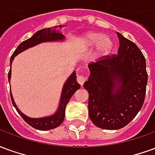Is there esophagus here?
<instances>
[{
  "label": "esophagus",
  "mask_w": 155,
  "mask_h": 155,
  "mask_svg": "<svg viewBox=\"0 0 155 155\" xmlns=\"http://www.w3.org/2000/svg\"><path fill=\"white\" fill-rule=\"evenodd\" d=\"M85 80H86V79H85V77L83 76V75H78L77 76V82L79 83V84H81V86L84 84Z\"/></svg>",
  "instance_id": "1"
}]
</instances>
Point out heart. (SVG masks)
I'll list each match as a JSON object with an SVG mask.
<instances>
[{
    "mask_svg": "<svg viewBox=\"0 0 155 155\" xmlns=\"http://www.w3.org/2000/svg\"><path fill=\"white\" fill-rule=\"evenodd\" d=\"M76 46L84 51L95 47V57L103 58L110 54L114 46V40L102 32L88 31L80 35L75 41Z\"/></svg>",
    "mask_w": 155,
    "mask_h": 155,
    "instance_id": "obj_1",
    "label": "heart"
}]
</instances>
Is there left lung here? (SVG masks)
Returning <instances> with one entry per match:
<instances>
[{"label": "left lung", "mask_w": 155, "mask_h": 155, "mask_svg": "<svg viewBox=\"0 0 155 155\" xmlns=\"http://www.w3.org/2000/svg\"><path fill=\"white\" fill-rule=\"evenodd\" d=\"M117 54L88 65L84 88L89 93V114L104 130L126 126L143 106L148 74L145 58L139 47L117 32Z\"/></svg>", "instance_id": "obj_1"}]
</instances>
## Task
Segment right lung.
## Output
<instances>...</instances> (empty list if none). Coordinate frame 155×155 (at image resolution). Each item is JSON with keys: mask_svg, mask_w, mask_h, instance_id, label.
<instances>
[{"mask_svg": "<svg viewBox=\"0 0 155 155\" xmlns=\"http://www.w3.org/2000/svg\"><path fill=\"white\" fill-rule=\"evenodd\" d=\"M64 25H60L50 28L41 29L38 31H36L32 35L31 38L28 40L23 41L19 45L18 47L14 51V53L11 57L10 60V71L8 73V81H11L12 78V64L13 62L14 58L21 54L23 51L28 50L30 48L34 47L37 45H40L41 43L45 42H63L65 40L64 36L62 32H61V28L64 27ZM11 86V85H10ZM81 88V85L78 84L76 81V74L75 71H73L72 74L68 77V79L65 81L64 84H63L62 91H61V98H60V102L54 114L48 115V116L41 117V118H32V117L27 116L26 114L22 113L21 111L19 110L17 105L15 104L14 98L12 95L11 87V98H12V104L15 108L16 111L18 112L19 114L23 118L29 125H31L33 128L39 130H53L56 127L60 126L62 122L64 121V114H65V107L67 105L68 102L70 101L72 95Z\"/></svg>", "mask_w": 155, "mask_h": 155, "instance_id": "obj_1", "label": "right lung"}]
</instances>
